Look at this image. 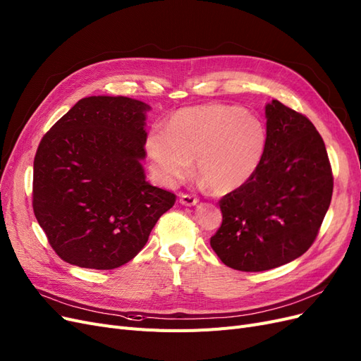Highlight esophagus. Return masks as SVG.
<instances>
[{
    "instance_id": "obj_1",
    "label": "esophagus",
    "mask_w": 361,
    "mask_h": 361,
    "mask_svg": "<svg viewBox=\"0 0 361 361\" xmlns=\"http://www.w3.org/2000/svg\"><path fill=\"white\" fill-rule=\"evenodd\" d=\"M180 204L185 207H193L197 204V197L192 195H181L180 196Z\"/></svg>"
}]
</instances>
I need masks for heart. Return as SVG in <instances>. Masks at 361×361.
Returning <instances> with one entry per match:
<instances>
[{
  "instance_id": "1",
  "label": "heart",
  "mask_w": 361,
  "mask_h": 361,
  "mask_svg": "<svg viewBox=\"0 0 361 361\" xmlns=\"http://www.w3.org/2000/svg\"><path fill=\"white\" fill-rule=\"evenodd\" d=\"M269 132L261 118L243 108L208 103L184 108L169 129L153 127L145 151L154 177L166 188L188 178L195 166L204 183L220 195L243 188L261 166Z\"/></svg>"
}]
</instances>
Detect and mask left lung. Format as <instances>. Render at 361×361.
<instances>
[{"mask_svg":"<svg viewBox=\"0 0 361 361\" xmlns=\"http://www.w3.org/2000/svg\"><path fill=\"white\" fill-rule=\"evenodd\" d=\"M269 145L257 173L222 197L210 244L225 265L265 271L301 257L315 241L333 195L324 141L305 115L265 104Z\"/></svg>","mask_w":361,"mask_h":361,"instance_id":"1","label":"left lung"}]
</instances>
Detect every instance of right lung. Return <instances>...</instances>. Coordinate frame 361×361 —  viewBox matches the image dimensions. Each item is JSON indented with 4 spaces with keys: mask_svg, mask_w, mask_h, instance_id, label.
Segmentation results:
<instances>
[{
    "mask_svg": "<svg viewBox=\"0 0 361 361\" xmlns=\"http://www.w3.org/2000/svg\"><path fill=\"white\" fill-rule=\"evenodd\" d=\"M149 104L124 96L80 99L43 136L32 208L68 264L112 270L133 259L176 195L145 180Z\"/></svg>",
    "mask_w": 361,
    "mask_h": 361,
    "instance_id": "add662e5",
    "label": "right lung"
}]
</instances>
